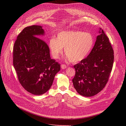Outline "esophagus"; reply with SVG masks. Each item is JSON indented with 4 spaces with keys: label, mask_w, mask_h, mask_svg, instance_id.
<instances>
[{
    "label": "esophagus",
    "mask_w": 126,
    "mask_h": 126,
    "mask_svg": "<svg viewBox=\"0 0 126 126\" xmlns=\"http://www.w3.org/2000/svg\"><path fill=\"white\" fill-rule=\"evenodd\" d=\"M61 67L62 69H65L67 67V66L65 65V64H62L61 66Z\"/></svg>",
    "instance_id": "34e87169"
}]
</instances>
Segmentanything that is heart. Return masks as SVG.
Wrapping results in <instances>:
<instances>
[{"instance_id":"b5f03b06","label":"heart","mask_w":126,"mask_h":126,"mask_svg":"<svg viewBox=\"0 0 126 126\" xmlns=\"http://www.w3.org/2000/svg\"><path fill=\"white\" fill-rule=\"evenodd\" d=\"M94 44V38L89 32L79 31L59 32L57 38L49 40L48 46L53 58L58 59L63 52L72 63L80 62L86 57Z\"/></svg>"}]
</instances>
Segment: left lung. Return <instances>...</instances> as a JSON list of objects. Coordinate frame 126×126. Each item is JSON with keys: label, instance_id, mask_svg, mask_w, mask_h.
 I'll use <instances>...</instances> for the list:
<instances>
[{"label": "left lung", "instance_id": "1", "mask_svg": "<svg viewBox=\"0 0 126 126\" xmlns=\"http://www.w3.org/2000/svg\"><path fill=\"white\" fill-rule=\"evenodd\" d=\"M99 33L87 57L74 66V86L84 96H94L105 87L113 67V49L104 31L100 29Z\"/></svg>", "mask_w": 126, "mask_h": 126}]
</instances>
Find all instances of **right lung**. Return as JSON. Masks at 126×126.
I'll use <instances>...</instances> for the list:
<instances>
[{
  "label": "right lung",
  "instance_id": "add662e5",
  "mask_svg": "<svg viewBox=\"0 0 126 126\" xmlns=\"http://www.w3.org/2000/svg\"><path fill=\"white\" fill-rule=\"evenodd\" d=\"M44 34L41 26L25 28L17 36L13 48V65L18 80L34 95L47 92L60 70V64L50 58L47 44L37 37Z\"/></svg>",
  "mask_w": 126,
  "mask_h": 126
}]
</instances>
